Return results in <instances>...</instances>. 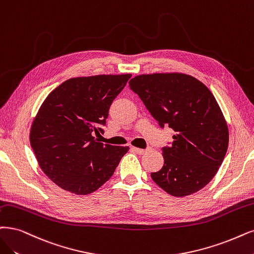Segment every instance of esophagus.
<instances>
[{"mask_svg":"<svg viewBox=\"0 0 254 254\" xmlns=\"http://www.w3.org/2000/svg\"><path fill=\"white\" fill-rule=\"evenodd\" d=\"M132 149L134 152H136L137 154H139V155H143L146 151L145 149H142V148H138V147H132Z\"/></svg>","mask_w":254,"mask_h":254,"instance_id":"obj_1","label":"esophagus"}]
</instances>
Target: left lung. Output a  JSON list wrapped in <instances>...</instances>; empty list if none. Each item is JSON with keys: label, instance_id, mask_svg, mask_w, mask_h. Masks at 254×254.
<instances>
[{"label": "left lung", "instance_id": "1", "mask_svg": "<svg viewBox=\"0 0 254 254\" xmlns=\"http://www.w3.org/2000/svg\"><path fill=\"white\" fill-rule=\"evenodd\" d=\"M129 88L144 103L162 128L176 134L162 147L164 164L152 173L154 182L174 196L194 193L219 171L228 147V127L209 89L182 73L139 75Z\"/></svg>", "mask_w": 254, "mask_h": 254}]
</instances>
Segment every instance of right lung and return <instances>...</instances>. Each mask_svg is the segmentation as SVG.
<instances>
[{
    "instance_id": "obj_1",
    "label": "right lung",
    "mask_w": 254,
    "mask_h": 254,
    "mask_svg": "<svg viewBox=\"0 0 254 254\" xmlns=\"http://www.w3.org/2000/svg\"><path fill=\"white\" fill-rule=\"evenodd\" d=\"M130 74L70 78L54 89L39 110L30 144L49 179L75 194L98 190L114 174L128 146L103 144L93 137L103 133L113 100Z\"/></svg>"
}]
</instances>
